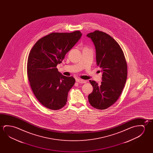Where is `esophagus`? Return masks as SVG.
I'll use <instances>...</instances> for the list:
<instances>
[{"instance_id": "1", "label": "esophagus", "mask_w": 153, "mask_h": 153, "mask_svg": "<svg viewBox=\"0 0 153 153\" xmlns=\"http://www.w3.org/2000/svg\"><path fill=\"white\" fill-rule=\"evenodd\" d=\"M76 81L78 83H86V80H83V79H76Z\"/></svg>"}]
</instances>
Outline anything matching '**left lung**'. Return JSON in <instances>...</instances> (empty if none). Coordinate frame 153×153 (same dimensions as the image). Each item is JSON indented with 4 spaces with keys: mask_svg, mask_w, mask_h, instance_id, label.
Instances as JSON below:
<instances>
[{
    "mask_svg": "<svg viewBox=\"0 0 153 153\" xmlns=\"http://www.w3.org/2000/svg\"><path fill=\"white\" fill-rule=\"evenodd\" d=\"M86 36L95 46L96 62L102 73L100 85L89 80L93 90L88 101L94 108L103 110L120 97L127 79V64L120 46L110 36L96 30Z\"/></svg>",
    "mask_w": 153,
    "mask_h": 153,
    "instance_id": "left-lung-1",
    "label": "left lung"
}]
</instances>
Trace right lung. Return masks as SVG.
Returning <instances> with one entry per match:
<instances>
[{"instance_id": "1", "label": "right lung", "mask_w": 153, "mask_h": 153, "mask_svg": "<svg viewBox=\"0 0 153 153\" xmlns=\"http://www.w3.org/2000/svg\"><path fill=\"white\" fill-rule=\"evenodd\" d=\"M82 35L79 31L51 33L38 40L30 51L28 79L38 100L46 108L58 110L67 103L68 92L75 79L62 75L56 67Z\"/></svg>"}]
</instances>
